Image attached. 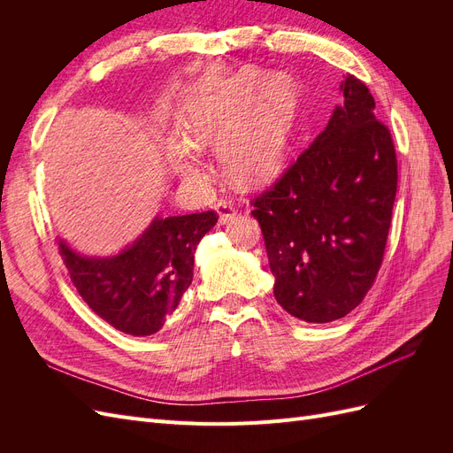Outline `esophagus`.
<instances>
[{
    "label": "esophagus",
    "mask_w": 453,
    "mask_h": 453,
    "mask_svg": "<svg viewBox=\"0 0 453 453\" xmlns=\"http://www.w3.org/2000/svg\"><path fill=\"white\" fill-rule=\"evenodd\" d=\"M215 210H217V215H219V223H221V225H226V223L232 221V219H234V215H236L234 205L228 203V202H223V200L217 202Z\"/></svg>",
    "instance_id": "34e87169"
}]
</instances>
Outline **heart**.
I'll list each match as a JSON object with an SVG mask.
<instances>
[{
  "mask_svg": "<svg viewBox=\"0 0 453 453\" xmlns=\"http://www.w3.org/2000/svg\"><path fill=\"white\" fill-rule=\"evenodd\" d=\"M296 88L285 75H243L226 90L200 96L183 107L188 147L180 150V170H200L196 147L221 143L230 175L243 185H258L276 175L289 150L296 120Z\"/></svg>",
  "mask_w": 453,
  "mask_h": 453,
  "instance_id": "heart-1",
  "label": "heart"
}]
</instances>
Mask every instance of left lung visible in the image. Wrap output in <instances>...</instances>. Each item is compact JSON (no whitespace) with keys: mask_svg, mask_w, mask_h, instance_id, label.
Wrapping results in <instances>:
<instances>
[{"mask_svg":"<svg viewBox=\"0 0 453 453\" xmlns=\"http://www.w3.org/2000/svg\"><path fill=\"white\" fill-rule=\"evenodd\" d=\"M325 130L253 205L273 276L293 318L328 323L357 308L380 270L396 193V157L357 77Z\"/></svg>","mask_w":453,"mask_h":453,"instance_id":"left-lung-1","label":"left lung"}]
</instances>
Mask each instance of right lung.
I'll list each match as a JSON object with an SVG mask.
<instances>
[{"instance_id":"1","label":"right lung","mask_w":453,"mask_h":453,"mask_svg":"<svg viewBox=\"0 0 453 453\" xmlns=\"http://www.w3.org/2000/svg\"><path fill=\"white\" fill-rule=\"evenodd\" d=\"M213 211L155 217L115 255H83L64 238L60 255L94 313L132 336L158 333L193 281L195 251L215 226Z\"/></svg>"}]
</instances>
